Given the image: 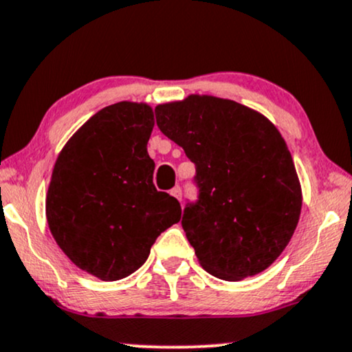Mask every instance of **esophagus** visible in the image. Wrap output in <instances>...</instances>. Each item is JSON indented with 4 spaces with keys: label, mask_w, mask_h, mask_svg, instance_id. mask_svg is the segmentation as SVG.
Instances as JSON below:
<instances>
[{
    "label": "esophagus",
    "mask_w": 352,
    "mask_h": 352,
    "mask_svg": "<svg viewBox=\"0 0 352 352\" xmlns=\"http://www.w3.org/2000/svg\"><path fill=\"white\" fill-rule=\"evenodd\" d=\"M170 195L179 199V201H182V188H180V186H173V188L170 190Z\"/></svg>",
    "instance_id": "esophagus-1"
}]
</instances>
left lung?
<instances>
[{
    "label": "left lung",
    "instance_id": "8db88e82",
    "mask_svg": "<svg viewBox=\"0 0 352 352\" xmlns=\"http://www.w3.org/2000/svg\"><path fill=\"white\" fill-rule=\"evenodd\" d=\"M155 122L197 167L198 199L182 228L204 270L224 281L265 271L297 228L302 190L268 118L234 100L188 96L155 107Z\"/></svg>",
    "mask_w": 352,
    "mask_h": 352
}]
</instances>
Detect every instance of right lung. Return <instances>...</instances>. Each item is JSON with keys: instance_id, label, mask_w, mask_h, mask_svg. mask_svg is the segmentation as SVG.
<instances>
[{"instance_id": "1", "label": "right lung", "mask_w": 352, "mask_h": 352, "mask_svg": "<svg viewBox=\"0 0 352 352\" xmlns=\"http://www.w3.org/2000/svg\"><path fill=\"white\" fill-rule=\"evenodd\" d=\"M153 128L148 104L109 105L74 133L53 167L48 228L65 255L102 281L135 273L180 221V203L153 184Z\"/></svg>"}]
</instances>
